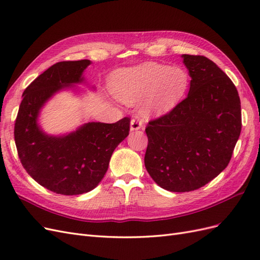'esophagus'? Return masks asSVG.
I'll return each mask as SVG.
<instances>
[{
    "instance_id": "esophagus-1",
    "label": "esophagus",
    "mask_w": 260,
    "mask_h": 260,
    "mask_svg": "<svg viewBox=\"0 0 260 260\" xmlns=\"http://www.w3.org/2000/svg\"><path fill=\"white\" fill-rule=\"evenodd\" d=\"M141 128H142V120H141V118L139 117L133 118L130 122V130L137 131V130H140Z\"/></svg>"
}]
</instances>
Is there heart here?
Listing matches in <instances>:
<instances>
[{"mask_svg": "<svg viewBox=\"0 0 260 260\" xmlns=\"http://www.w3.org/2000/svg\"><path fill=\"white\" fill-rule=\"evenodd\" d=\"M191 78L182 67L147 61L116 73L111 81L114 95L124 103L144 98L141 112L145 116L162 115L184 96Z\"/></svg>", "mask_w": 260, "mask_h": 260, "instance_id": "b5f03b06", "label": "heart"}]
</instances>
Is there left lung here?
I'll return each instance as SVG.
<instances>
[{"label": "left lung", "mask_w": 260, "mask_h": 260, "mask_svg": "<svg viewBox=\"0 0 260 260\" xmlns=\"http://www.w3.org/2000/svg\"><path fill=\"white\" fill-rule=\"evenodd\" d=\"M182 58L191 77L187 96L145 129V168L171 192L198 190L216 178L229 164L242 128L241 101L230 78L205 56Z\"/></svg>", "instance_id": "1"}]
</instances>
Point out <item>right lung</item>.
Returning <instances> with one entry per match:
<instances>
[{"instance_id": "1", "label": "right lung", "mask_w": 260, "mask_h": 260, "mask_svg": "<svg viewBox=\"0 0 260 260\" xmlns=\"http://www.w3.org/2000/svg\"><path fill=\"white\" fill-rule=\"evenodd\" d=\"M89 59L59 61L22 93L14 136L22 167L37 182L62 195L90 192L108 169L115 148L128 137L130 118L115 123L88 122L65 136H49L38 124L41 108L55 93L80 83Z\"/></svg>"}]
</instances>
